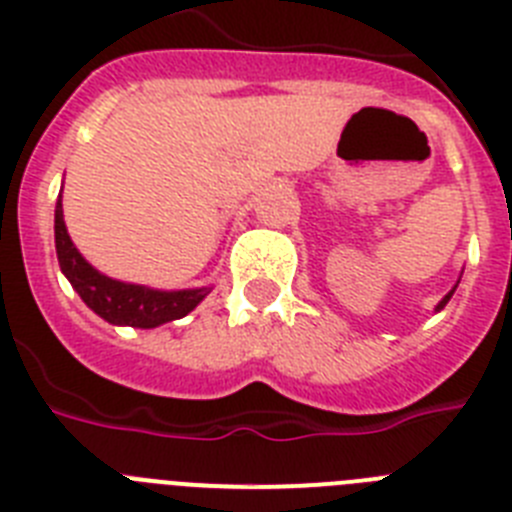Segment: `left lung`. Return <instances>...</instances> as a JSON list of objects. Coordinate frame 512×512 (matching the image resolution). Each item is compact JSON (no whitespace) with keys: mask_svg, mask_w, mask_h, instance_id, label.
<instances>
[{"mask_svg":"<svg viewBox=\"0 0 512 512\" xmlns=\"http://www.w3.org/2000/svg\"><path fill=\"white\" fill-rule=\"evenodd\" d=\"M454 289H456V287H454ZM454 289H451L449 295L443 297V300H441V302H438V305H436V312H441V310H443V307H446V302H449V300H451V295H454Z\"/></svg>","mask_w":512,"mask_h":512,"instance_id":"1","label":"left lung"}]
</instances>
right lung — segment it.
Listing matches in <instances>:
<instances>
[{"mask_svg": "<svg viewBox=\"0 0 512 512\" xmlns=\"http://www.w3.org/2000/svg\"><path fill=\"white\" fill-rule=\"evenodd\" d=\"M56 253L63 277L79 292L84 305L94 310L102 320L112 325H130V328H158V325L179 320L200 305L212 287L194 289H153L146 284L120 282L94 269L79 248L71 241L66 223H63L61 197L56 202Z\"/></svg>", "mask_w": 512, "mask_h": 512, "instance_id": "add662e5", "label": "right lung"}]
</instances>
